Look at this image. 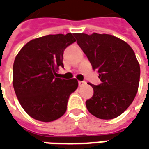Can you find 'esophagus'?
<instances>
[{"instance_id": "esophagus-1", "label": "esophagus", "mask_w": 149, "mask_h": 149, "mask_svg": "<svg viewBox=\"0 0 149 149\" xmlns=\"http://www.w3.org/2000/svg\"><path fill=\"white\" fill-rule=\"evenodd\" d=\"M85 84H86L85 81H79V86H83V85H85Z\"/></svg>"}]
</instances>
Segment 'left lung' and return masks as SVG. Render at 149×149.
Returning <instances> with one entry per match:
<instances>
[{
  "label": "left lung",
  "mask_w": 149,
  "mask_h": 149,
  "mask_svg": "<svg viewBox=\"0 0 149 149\" xmlns=\"http://www.w3.org/2000/svg\"><path fill=\"white\" fill-rule=\"evenodd\" d=\"M74 35L102 82L99 85L89 83L94 95L85 103L88 111L101 119L117 118L132 104L139 89L140 66L134 51L111 35Z\"/></svg>",
  "instance_id": "1"
}]
</instances>
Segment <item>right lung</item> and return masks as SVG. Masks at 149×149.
I'll list each match as a JSON object with an SVG mask.
<instances>
[{
    "instance_id": "right-lung-1",
    "label": "right lung",
    "mask_w": 149,
    "mask_h": 149,
    "mask_svg": "<svg viewBox=\"0 0 149 149\" xmlns=\"http://www.w3.org/2000/svg\"><path fill=\"white\" fill-rule=\"evenodd\" d=\"M75 41L71 33L48 35L31 40L15 56L13 87L21 107L33 118L51 122L65 114L78 81L60 79L57 71L64 67V50Z\"/></svg>"
}]
</instances>
